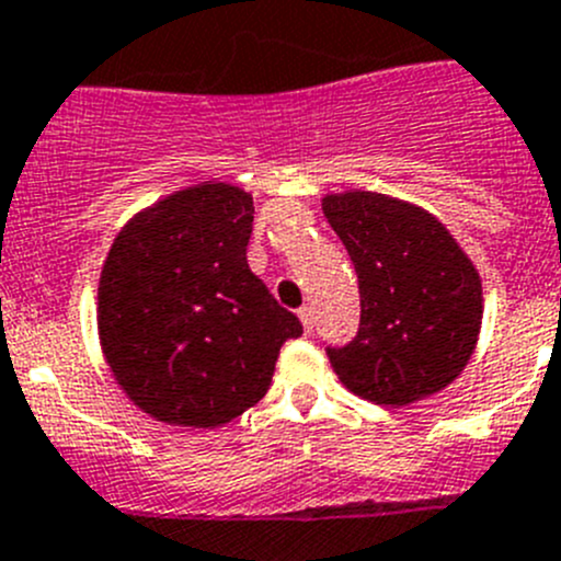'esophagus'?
Here are the masks:
<instances>
[{
	"label": "esophagus",
	"mask_w": 561,
	"mask_h": 561,
	"mask_svg": "<svg viewBox=\"0 0 561 561\" xmlns=\"http://www.w3.org/2000/svg\"><path fill=\"white\" fill-rule=\"evenodd\" d=\"M297 314H300V322H302V328H306V333L314 331V308L302 306Z\"/></svg>",
	"instance_id": "1"
}]
</instances>
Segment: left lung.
<instances>
[{"instance_id": "left-lung-1", "label": "left lung", "mask_w": 561, "mask_h": 561, "mask_svg": "<svg viewBox=\"0 0 561 561\" xmlns=\"http://www.w3.org/2000/svg\"><path fill=\"white\" fill-rule=\"evenodd\" d=\"M328 222L358 275L362 322L353 342L328 347L353 394L409 405L448 387L481 331V277L428 210L375 192L328 194Z\"/></svg>"}]
</instances>
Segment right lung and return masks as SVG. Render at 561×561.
I'll return each instance as SVG.
<instances>
[{
    "label": "right lung",
    "instance_id": "obj_1",
    "mask_svg": "<svg viewBox=\"0 0 561 561\" xmlns=\"http://www.w3.org/2000/svg\"><path fill=\"white\" fill-rule=\"evenodd\" d=\"M253 197L183 188L122 228L100 275L102 353L127 398L161 423L217 428L259 403L300 320L247 266Z\"/></svg>",
    "mask_w": 561,
    "mask_h": 561
}]
</instances>
